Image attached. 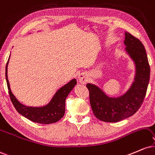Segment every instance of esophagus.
<instances>
[{
    "instance_id": "34e87169",
    "label": "esophagus",
    "mask_w": 155,
    "mask_h": 155,
    "mask_svg": "<svg viewBox=\"0 0 155 155\" xmlns=\"http://www.w3.org/2000/svg\"><path fill=\"white\" fill-rule=\"evenodd\" d=\"M78 81H79L80 83L81 84H85V83L88 82V76L87 74L85 73V72H82V73H80L78 74Z\"/></svg>"
}]
</instances>
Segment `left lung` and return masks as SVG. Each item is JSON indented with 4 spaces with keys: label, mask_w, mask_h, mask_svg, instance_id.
<instances>
[{
    "label": "left lung",
    "mask_w": 155,
    "mask_h": 155,
    "mask_svg": "<svg viewBox=\"0 0 155 155\" xmlns=\"http://www.w3.org/2000/svg\"><path fill=\"white\" fill-rule=\"evenodd\" d=\"M125 51L135 66L134 80L127 91L117 97H111L98 85H86L94 114L107 123L123 120L135 114L142 104L150 82V67L144 46L129 32H125Z\"/></svg>",
    "instance_id": "obj_1"
}]
</instances>
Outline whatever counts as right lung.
I'll return each instance as SVG.
<instances>
[{
  "instance_id": "right-lung-1",
  "label": "right lung",
  "mask_w": 155,
  "mask_h": 155,
  "mask_svg": "<svg viewBox=\"0 0 155 155\" xmlns=\"http://www.w3.org/2000/svg\"><path fill=\"white\" fill-rule=\"evenodd\" d=\"M9 59L10 56L5 67V79H6L9 96L16 111L30 120L41 124H51L61 119L65 113V100L68 94L77 84L76 79L71 80L67 84L61 87L55 93L51 101L44 106H26L18 101L11 90L10 84L8 80V64Z\"/></svg>"
}]
</instances>
